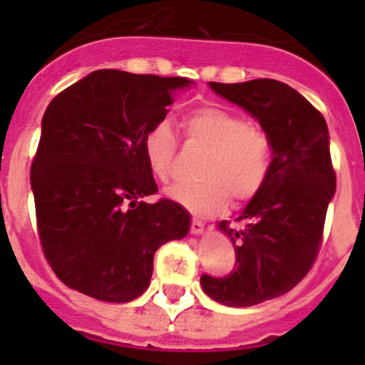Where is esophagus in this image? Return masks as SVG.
<instances>
[{
	"mask_svg": "<svg viewBox=\"0 0 365 365\" xmlns=\"http://www.w3.org/2000/svg\"><path fill=\"white\" fill-rule=\"evenodd\" d=\"M191 233L193 235L205 233V223L200 222V220H193V222H191Z\"/></svg>",
	"mask_w": 365,
	"mask_h": 365,
	"instance_id": "obj_1",
	"label": "esophagus"
}]
</instances>
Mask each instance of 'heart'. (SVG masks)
<instances>
[{"mask_svg":"<svg viewBox=\"0 0 365 365\" xmlns=\"http://www.w3.org/2000/svg\"><path fill=\"white\" fill-rule=\"evenodd\" d=\"M183 126L189 140L208 148L200 170L205 180L172 185L166 191L168 199L193 214L208 216L223 210L231 193L242 202L259 191L271 168V142L265 132L220 106L197 108L187 113ZM143 155L151 174L166 182L176 157V136L168 123H157L145 132Z\"/></svg>","mask_w":365,"mask_h":365,"instance_id":"obj_1","label":"heart"}]
</instances>
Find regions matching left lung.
Masks as SVG:
<instances>
[{"mask_svg":"<svg viewBox=\"0 0 365 365\" xmlns=\"http://www.w3.org/2000/svg\"><path fill=\"white\" fill-rule=\"evenodd\" d=\"M240 106L269 136L272 160L265 183L239 220L217 229L233 240L237 267L227 277L202 274L205 294L227 307H252L294 288L317 259L328 205L335 195L326 119L295 88L274 79L208 83Z\"/></svg>","mask_w":365,"mask_h":365,"instance_id":"1","label":"left lung"}]
</instances>
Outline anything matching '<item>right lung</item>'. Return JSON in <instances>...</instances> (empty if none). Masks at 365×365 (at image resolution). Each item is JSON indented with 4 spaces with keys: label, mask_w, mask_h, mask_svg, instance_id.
Masks as SVG:
<instances>
[{
    "label": "right lung",
    "mask_w": 365,
    "mask_h": 365,
    "mask_svg": "<svg viewBox=\"0 0 365 365\" xmlns=\"http://www.w3.org/2000/svg\"><path fill=\"white\" fill-rule=\"evenodd\" d=\"M191 85L96 70L48 104L30 182L43 252L68 288L128 303L148 289L155 252L189 233L183 206L142 199L157 193L143 136Z\"/></svg>",
    "instance_id": "obj_1"
}]
</instances>
